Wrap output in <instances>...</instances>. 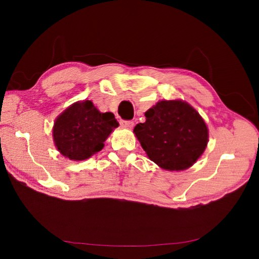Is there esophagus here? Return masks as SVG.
<instances>
[{"mask_svg":"<svg viewBox=\"0 0 259 259\" xmlns=\"http://www.w3.org/2000/svg\"><path fill=\"white\" fill-rule=\"evenodd\" d=\"M121 125L124 126V128H129L131 129L134 126V122L130 121V120H122L121 121Z\"/></svg>","mask_w":259,"mask_h":259,"instance_id":"34e87169","label":"esophagus"}]
</instances>
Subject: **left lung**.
<instances>
[{
  "label": "left lung",
  "instance_id": "left-lung-1",
  "mask_svg": "<svg viewBox=\"0 0 259 259\" xmlns=\"http://www.w3.org/2000/svg\"><path fill=\"white\" fill-rule=\"evenodd\" d=\"M135 126L148 157L165 170H185L199 159L208 144L202 117L182 100H161Z\"/></svg>",
  "mask_w": 259,
  "mask_h": 259
}]
</instances>
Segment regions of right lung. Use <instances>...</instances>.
Returning a JSON list of instances; mask_svg holds the SVG:
<instances>
[{
	"mask_svg": "<svg viewBox=\"0 0 259 259\" xmlns=\"http://www.w3.org/2000/svg\"><path fill=\"white\" fill-rule=\"evenodd\" d=\"M119 126L113 113H100L90 100L77 102L57 117L54 140L58 151L71 160L81 161L104 147V142Z\"/></svg>",
	"mask_w": 259,
	"mask_h": 259,
	"instance_id": "obj_1",
	"label": "right lung"
}]
</instances>
